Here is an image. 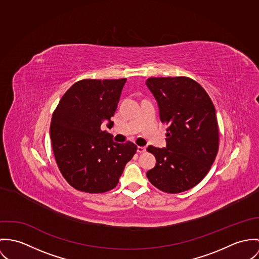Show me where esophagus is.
Wrapping results in <instances>:
<instances>
[{"instance_id": "esophagus-1", "label": "esophagus", "mask_w": 259, "mask_h": 259, "mask_svg": "<svg viewBox=\"0 0 259 259\" xmlns=\"http://www.w3.org/2000/svg\"><path fill=\"white\" fill-rule=\"evenodd\" d=\"M146 151V148L145 147H141V146H138V148H137V152L139 153V154H141V153H144Z\"/></svg>"}]
</instances>
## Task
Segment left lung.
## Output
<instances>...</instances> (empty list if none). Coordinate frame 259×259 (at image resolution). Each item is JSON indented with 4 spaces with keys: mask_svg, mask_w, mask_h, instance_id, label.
<instances>
[{
    "mask_svg": "<svg viewBox=\"0 0 259 259\" xmlns=\"http://www.w3.org/2000/svg\"><path fill=\"white\" fill-rule=\"evenodd\" d=\"M146 84L158 101L161 121L168 125L167 147L147 148L157 161L147 178L165 193L188 191L205 177L219 151L213 103L190 77H150Z\"/></svg>",
    "mask_w": 259,
    "mask_h": 259,
    "instance_id": "left-lung-1",
    "label": "left lung"
}]
</instances>
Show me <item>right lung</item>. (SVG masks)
<instances>
[{"mask_svg":"<svg viewBox=\"0 0 259 259\" xmlns=\"http://www.w3.org/2000/svg\"><path fill=\"white\" fill-rule=\"evenodd\" d=\"M126 78L82 79L61 97L51 122V139L58 169L75 190L102 194L114 189L137 146L116 143L101 129L114 115Z\"/></svg>","mask_w":259,"mask_h":259,"instance_id":"right-lung-1","label":"right lung"}]
</instances>
